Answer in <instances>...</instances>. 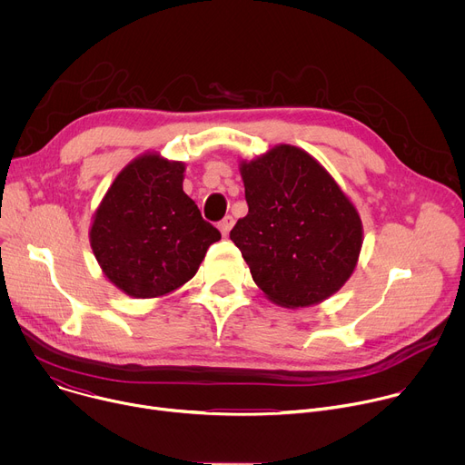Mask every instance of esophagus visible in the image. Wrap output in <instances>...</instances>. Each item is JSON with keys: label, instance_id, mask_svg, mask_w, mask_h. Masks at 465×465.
<instances>
[{"label": "esophagus", "instance_id": "esophagus-1", "mask_svg": "<svg viewBox=\"0 0 465 465\" xmlns=\"http://www.w3.org/2000/svg\"><path fill=\"white\" fill-rule=\"evenodd\" d=\"M233 217L232 215H226L221 223H219V230H221V233L226 237L228 233H230V230H232V226H233Z\"/></svg>", "mask_w": 465, "mask_h": 465}]
</instances>
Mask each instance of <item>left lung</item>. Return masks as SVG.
Instances as JSON below:
<instances>
[{
  "mask_svg": "<svg viewBox=\"0 0 465 465\" xmlns=\"http://www.w3.org/2000/svg\"><path fill=\"white\" fill-rule=\"evenodd\" d=\"M248 215L230 239L255 285L282 307L333 296L353 274L362 223L350 198L311 154L278 145L241 162Z\"/></svg>",
  "mask_w": 465,
  "mask_h": 465,
  "instance_id": "obj_1",
  "label": "left lung"
}]
</instances>
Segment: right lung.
<instances>
[{
  "label": "right lung",
  "mask_w": 465,
  "mask_h": 465,
  "mask_svg": "<svg viewBox=\"0 0 465 465\" xmlns=\"http://www.w3.org/2000/svg\"><path fill=\"white\" fill-rule=\"evenodd\" d=\"M185 165L156 153L132 160L99 204L90 244L104 276L134 298L165 296L189 282L221 232L183 193Z\"/></svg>",
  "instance_id": "add662e5"
}]
</instances>
